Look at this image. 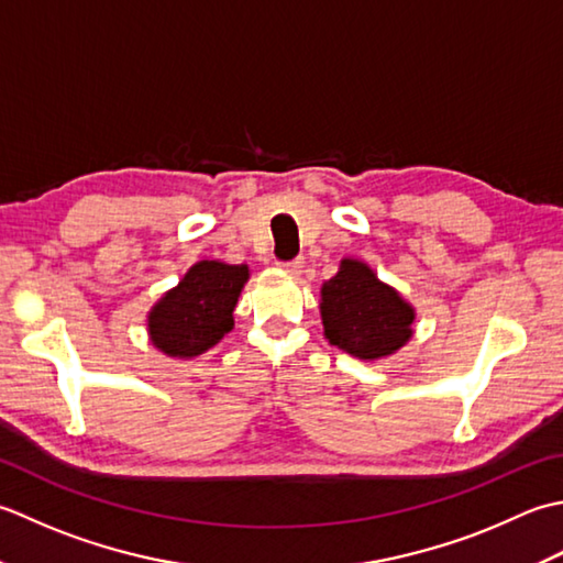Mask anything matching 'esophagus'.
<instances>
[{
    "label": "esophagus",
    "mask_w": 563,
    "mask_h": 563,
    "mask_svg": "<svg viewBox=\"0 0 563 563\" xmlns=\"http://www.w3.org/2000/svg\"><path fill=\"white\" fill-rule=\"evenodd\" d=\"M284 274H289V277H298V274L303 272V260H294V262H284L279 265Z\"/></svg>",
    "instance_id": "obj_1"
}]
</instances>
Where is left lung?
<instances>
[{"label": "left lung", "instance_id": "1", "mask_svg": "<svg viewBox=\"0 0 563 563\" xmlns=\"http://www.w3.org/2000/svg\"><path fill=\"white\" fill-rule=\"evenodd\" d=\"M323 335L362 362L386 360L412 338L416 308L357 257H342L338 274L320 286Z\"/></svg>", "mask_w": 563, "mask_h": 563}]
</instances>
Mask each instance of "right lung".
<instances>
[{
    "label": "right lung",
    "mask_w": 563,
    "mask_h": 563,
    "mask_svg": "<svg viewBox=\"0 0 563 563\" xmlns=\"http://www.w3.org/2000/svg\"><path fill=\"white\" fill-rule=\"evenodd\" d=\"M250 279L247 265L201 260L147 311V338L172 360L199 357L233 330V311Z\"/></svg>",
    "instance_id": "right-lung-1"
}]
</instances>
